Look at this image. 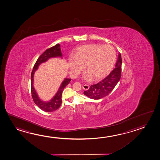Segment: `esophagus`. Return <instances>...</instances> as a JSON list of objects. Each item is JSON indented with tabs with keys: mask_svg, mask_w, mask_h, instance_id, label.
Returning <instances> with one entry per match:
<instances>
[{
	"mask_svg": "<svg viewBox=\"0 0 160 160\" xmlns=\"http://www.w3.org/2000/svg\"><path fill=\"white\" fill-rule=\"evenodd\" d=\"M82 88L85 90H88L89 89V86L88 85H82Z\"/></svg>",
	"mask_w": 160,
	"mask_h": 160,
	"instance_id": "obj_1",
	"label": "esophagus"
}]
</instances>
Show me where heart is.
I'll use <instances>...</instances> for the list:
<instances>
[{"label": "heart", "mask_w": 160, "mask_h": 160, "mask_svg": "<svg viewBox=\"0 0 160 160\" xmlns=\"http://www.w3.org/2000/svg\"><path fill=\"white\" fill-rule=\"evenodd\" d=\"M116 60V52L110 45H86L76 50L68 65L72 73L78 75L85 69L88 72L86 80H99L107 76L113 69Z\"/></svg>", "instance_id": "b5f03b06"}]
</instances>
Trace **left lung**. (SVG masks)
Wrapping results in <instances>:
<instances>
[{
  "mask_svg": "<svg viewBox=\"0 0 160 160\" xmlns=\"http://www.w3.org/2000/svg\"><path fill=\"white\" fill-rule=\"evenodd\" d=\"M118 57L115 68L113 71L102 81L97 84L92 85L88 90L84 91V95L92 99L98 100L107 97L112 92L121 77L122 61L120 53Z\"/></svg>",
  "mask_w": 160,
  "mask_h": 160,
  "instance_id": "obj_1",
  "label": "left lung"
}]
</instances>
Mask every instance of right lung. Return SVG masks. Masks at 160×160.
I'll return each instance as SVG.
<instances>
[{
    "label": "right lung",
    "mask_w": 160,
    "mask_h": 160,
    "mask_svg": "<svg viewBox=\"0 0 160 160\" xmlns=\"http://www.w3.org/2000/svg\"><path fill=\"white\" fill-rule=\"evenodd\" d=\"M62 56V55L61 51L60 45L58 43L54 46L47 49L44 52L42 53V55L39 56L38 58L37 59V61L34 64V67L32 71L31 75L32 97L34 103L41 110H43L46 112H52L55 110H57L60 108L62 103L61 97H62L63 90L65 88L66 86H67L69 84L71 79H67V78L64 79L62 84H61V86L58 90L56 94L55 95L52 99L50 100L49 102H46L39 99L33 87V76H34V72L38 69V67L41 63L47 61L50 58H56V57L61 58Z\"/></svg>",
    "instance_id": "obj_1"
}]
</instances>
